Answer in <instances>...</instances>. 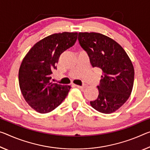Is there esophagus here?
<instances>
[{
    "label": "esophagus",
    "instance_id": "obj_1",
    "mask_svg": "<svg viewBox=\"0 0 150 150\" xmlns=\"http://www.w3.org/2000/svg\"><path fill=\"white\" fill-rule=\"evenodd\" d=\"M75 87H77V88H79V89H84V88L86 86H85V85H75Z\"/></svg>",
    "mask_w": 150,
    "mask_h": 150
}]
</instances>
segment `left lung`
Masks as SVG:
<instances>
[{
	"instance_id": "1",
	"label": "left lung",
	"mask_w": 150,
	"mask_h": 150,
	"mask_svg": "<svg viewBox=\"0 0 150 150\" xmlns=\"http://www.w3.org/2000/svg\"><path fill=\"white\" fill-rule=\"evenodd\" d=\"M79 45L89 57L93 67L102 71L99 96L90 101L95 109L111 113L129 98L134 81V69L122 46L111 38L97 33H79Z\"/></svg>"
}]
</instances>
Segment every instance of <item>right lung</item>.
<instances>
[{
  "label": "right lung",
  "instance_id": "obj_1",
  "mask_svg": "<svg viewBox=\"0 0 150 150\" xmlns=\"http://www.w3.org/2000/svg\"><path fill=\"white\" fill-rule=\"evenodd\" d=\"M77 33H55L33 46L21 63L18 81L28 105L40 113L51 112L67 96L70 86L51 82L59 57L74 45Z\"/></svg>",
  "mask_w": 150,
  "mask_h": 150
}]
</instances>
